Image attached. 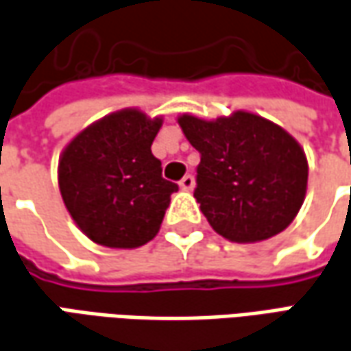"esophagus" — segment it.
I'll return each mask as SVG.
<instances>
[{"mask_svg": "<svg viewBox=\"0 0 351 351\" xmlns=\"http://www.w3.org/2000/svg\"><path fill=\"white\" fill-rule=\"evenodd\" d=\"M178 184H180V188H182V190H192V188H194V176L192 175L182 176V180H180Z\"/></svg>", "mask_w": 351, "mask_h": 351, "instance_id": "34e87169", "label": "esophagus"}]
</instances>
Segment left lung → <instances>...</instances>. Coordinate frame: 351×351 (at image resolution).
<instances>
[{
	"instance_id": "1",
	"label": "left lung",
	"mask_w": 351,
	"mask_h": 351,
	"mask_svg": "<svg viewBox=\"0 0 351 351\" xmlns=\"http://www.w3.org/2000/svg\"><path fill=\"white\" fill-rule=\"evenodd\" d=\"M178 125L199 152L194 197L213 230L230 242H259L282 232L304 204L307 159L280 126L236 111Z\"/></svg>"
}]
</instances>
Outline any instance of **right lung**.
I'll use <instances>...</instances> for the list:
<instances>
[{
	"label": "right lung",
	"mask_w": 351,
	"mask_h": 351,
	"mask_svg": "<svg viewBox=\"0 0 351 351\" xmlns=\"http://www.w3.org/2000/svg\"><path fill=\"white\" fill-rule=\"evenodd\" d=\"M161 119L125 109L88 126L59 161L66 209L90 240L107 247H138L159 232L178 186L161 175L152 144Z\"/></svg>",
	"instance_id": "right-lung-1"
}]
</instances>
